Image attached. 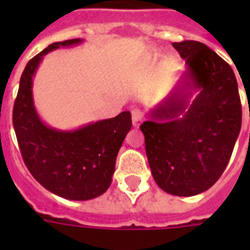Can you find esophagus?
Masks as SVG:
<instances>
[{
    "instance_id": "esophagus-1",
    "label": "esophagus",
    "mask_w": 250,
    "mask_h": 250,
    "mask_svg": "<svg viewBox=\"0 0 250 250\" xmlns=\"http://www.w3.org/2000/svg\"><path fill=\"white\" fill-rule=\"evenodd\" d=\"M131 114H132L133 127H139V125H141V122H143L144 115H143V113H141L139 109H133L132 111H131Z\"/></svg>"
}]
</instances>
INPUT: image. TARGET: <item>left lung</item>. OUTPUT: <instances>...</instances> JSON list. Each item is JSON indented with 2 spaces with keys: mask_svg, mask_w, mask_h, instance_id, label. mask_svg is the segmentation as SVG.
Here are the masks:
<instances>
[{
  "mask_svg": "<svg viewBox=\"0 0 250 250\" xmlns=\"http://www.w3.org/2000/svg\"><path fill=\"white\" fill-rule=\"evenodd\" d=\"M172 46L187 71L140 129L158 187L189 197L213 187L229 165L240 133L241 102L232 68L217 53L198 41Z\"/></svg>",
  "mask_w": 250,
  "mask_h": 250,
  "instance_id": "8db88e82",
  "label": "left lung"
}]
</instances>
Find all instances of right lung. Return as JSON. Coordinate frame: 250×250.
I'll return each instance as SVG.
<instances>
[{"label": "right lung", "mask_w": 250, "mask_h": 250, "mask_svg": "<svg viewBox=\"0 0 250 250\" xmlns=\"http://www.w3.org/2000/svg\"><path fill=\"white\" fill-rule=\"evenodd\" d=\"M82 42V39L54 42L33 57L21 74L13 110L14 129L29 172L52 193L74 201L92 200L107 190L118 152L132 125L129 111L74 131L52 128L39 117L32 96L39 64L54 49Z\"/></svg>", "instance_id": "add662e5"}]
</instances>
